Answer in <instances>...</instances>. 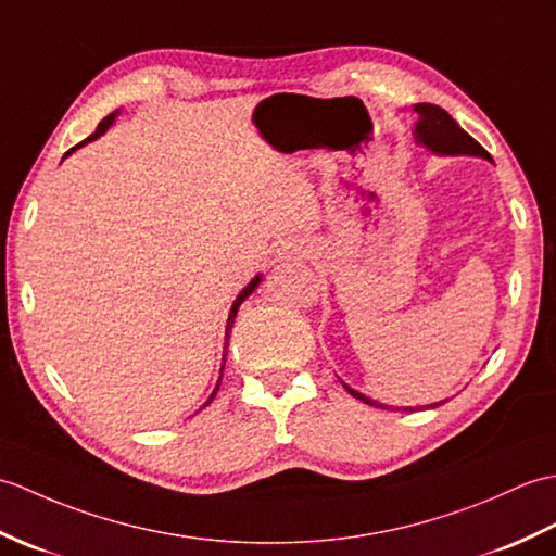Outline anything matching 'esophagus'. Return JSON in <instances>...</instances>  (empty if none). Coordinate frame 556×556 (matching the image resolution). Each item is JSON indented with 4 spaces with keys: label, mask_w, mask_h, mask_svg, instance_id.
Here are the masks:
<instances>
[{
    "label": "esophagus",
    "mask_w": 556,
    "mask_h": 556,
    "mask_svg": "<svg viewBox=\"0 0 556 556\" xmlns=\"http://www.w3.org/2000/svg\"><path fill=\"white\" fill-rule=\"evenodd\" d=\"M278 254H280V258H294V256L304 254V250H302L300 244H292V242H288V244H282V250H278Z\"/></svg>",
    "instance_id": "esophagus-1"
}]
</instances>
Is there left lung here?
<instances>
[{"mask_svg":"<svg viewBox=\"0 0 556 556\" xmlns=\"http://www.w3.org/2000/svg\"><path fill=\"white\" fill-rule=\"evenodd\" d=\"M414 114H416V123H414V140L416 144L426 147L428 152H433L438 156H480V159H488L492 162L490 154L480 147L471 135H468L459 123H456L445 109H440L435 104H414ZM344 390H348L352 397H356L364 404H371V406H382L376 400L366 397L359 390L350 388L348 382L342 380ZM447 402V400H442ZM442 402H433L428 404L430 409H435ZM386 409V406H382ZM390 409H402V412H414V409H426V406H390Z\"/></svg>","mask_w":556,"mask_h":556,"instance_id":"1","label":"left lung"}]
</instances>
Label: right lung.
<instances>
[{
  "mask_svg": "<svg viewBox=\"0 0 556 556\" xmlns=\"http://www.w3.org/2000/svg\"><path fill=\"white\" fill-rule=\"evenodd\" d=\"M116 116H118V111H114V114H109L106 118H102V123H100V126H97V130L90 135V138L88 140H83L80 144H76V147H73V150H68L64 156H68V154H73V152H76L78 150V147H83V144H88V142H92V140H97V138H100V135H104L111 126H114V121H116ZM258 282H262V274H258V276H254L252 280H250V286H247L240 294H238V298H236V302H232V306H230V314H228V324H226V344H224V364H220V376H218V382H216V388H214V392L212 394H208V400L204 402V406H208V404H212V400L216 397V392H218V386H220V378H224V366H226V350H228V340H230V328H232V324H236V316H238V309H240V304L247 300V298H250V294L256 290V286H258Z\"/></svg>",
  "mask_w": 556,
  "mask_h": 556,
  "instance_id": "right-lung-1",
  "label": "right lung"
}]
</instances>
